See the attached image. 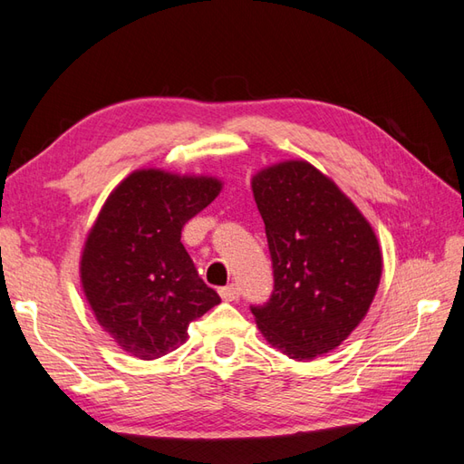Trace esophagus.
<instances>
[{"mask_svg":"<svg viewBox=\"0 0 464 464\" xmlns=\"http://www.w3.org/2000/svg\"><path fill=\"white\" fill-rule=\"evenodd\" d=\"M219 295H221L223 301H237L239 299V287L235 283H231V285H227V287L219 289Z\"/></svg>","mask_w":464,"mask_h":464,"instance_id":"esophagus-1","label":"esophagus"}]
</instances>
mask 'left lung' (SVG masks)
Listing matches in <instances>:
<instances>
[{"label": "left lung", "mask_w": 464, "mask_h": 464, "mask_svg": "<svg viewBox=\"0 0 464 464\" xmlns=\"http://www.w3.org/2000/svg\"><path fill=\"white\" fill-rule=\"evenodd\" d=\"M273 261L269 303L251 307L271 347L295 361L331 353L377 295L382 253L371 223L331 177L303 160L251 179Z\"/></svg>", "instance_id": "1"}]
</instances>
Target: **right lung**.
I'll list each match as a JSON object with an SVG mask.
<instances>
[{"mask_svg": "<svg viewBox=\"0 0 464 464\" xmlns=\"http://www.w3.org/2000/svg\"><path fill=\"white\" fill-rule=\"evenodd\" d=\"M223 183L209 175L135 169L107 197L83 243L80 279L100 327L141 361L187 341L189 323L221 299L197 275L183 225Z\"/></svg>", "mask_w": 464, "mask_h": 464, "instance_id": "right-lung-1", "label": "right lung"}]
</instances>
